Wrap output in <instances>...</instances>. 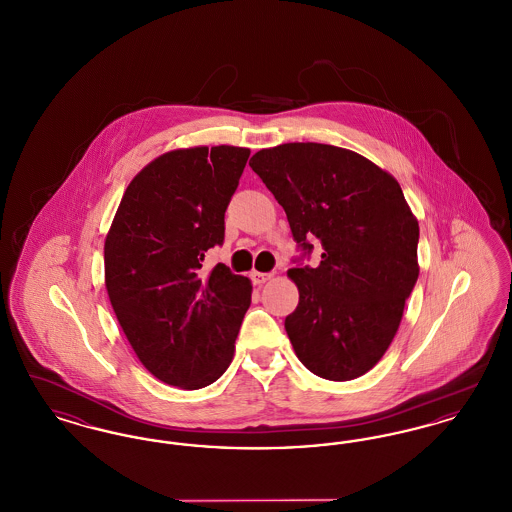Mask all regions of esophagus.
<instances>
[{"label": "esophagus", "instance_id": "esophagus-1", "mask_svg": "<svg viewBox=\"0 0 512 512\" xmlns=\"http://www.w3.org/2000/svg\"><path fill=\"white\" fill-rule=\"evenodd\" d=\"M272 278V274L270 272H251V280H253V284L255 286H263L265 282H268Z\"/></svg>", "mask_w": 512, "mask_h": 512}]
</instances>
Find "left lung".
I'll list each match as a JSON object with an SVG mask.
<instances>
[{
	"mask_svg": "<svg viewBox=\"0 0 512 512\" xmlns=\"http://www.w3.org/2000/svg\"><path fill=\"white\" fill-rule=\"evenodd\" d=\"M249 167L284 207L295 242L320 245L318 267L288 270L299 303L286 317L297 359L324 380L366 374L388 351L418 278V220L399 182L343 147L292 142Z\"/></svg>",
	"mask_w": 512,
	"mask_h": 512,
	"instance_id": "left-lung-1",
	"label": "left lung"
}]
</instances>
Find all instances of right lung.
I'll use <instances>...</instances> for the list:
<instances>
[{
  "mask_svg": "<svg viewBox=\"0 0 512 512\" xmlns=\"http://www.w3.org/2000/svg\"><path fill=\"white\" fill-rule=\"evenodd\" d=\"M247 147L172 149L124 190L105 236V288L136 357L161 382L199 390L226 372L251 305V280L205 251L224 240V211Z\"/></svg>",
  "mask_w": 512,
  "mask_h": 512,
  "instance_id": "1",
  "label": "right lung"
}]
</instances>
